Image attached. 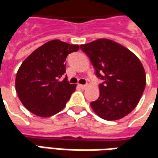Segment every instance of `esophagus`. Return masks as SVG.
I'll use <instances>...</instances> for the list:
<instances>
[{
    "mask_svg": "<svg viewBox=\"0 0 158 158\" xmlns=\"http://www.w3.org/2000/svg\"><path fill=\"white\" fill-rule=\"evenodd\" d=\"M79 86L81 88V89H85L86 88V85H79Z\"/></svg>",
    "mask_w": 158,
    "mask_h": 158,
    "instance_id": "esophagus-1",
    "label": "esophagus"
}]
</instances>
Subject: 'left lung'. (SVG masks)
I'll return each mask as SVG.
<instances>
[{"label":"left lung","instance_id":"left-lung-1","mask_svg":"<svg viewBox=\"0 0 158 158\" xmlns=\"http://www.w3.org/2000/svg\"><path fill=\"white\" fill-rule=\"evenodd\" d=\"M92 64L99 84V98L90 102L95 113L115 121L132 112L145 88L143 65L134 54L109 39L80 45Z\"/></svg>","mask_w":158,"mask_h":158}]
</instances>
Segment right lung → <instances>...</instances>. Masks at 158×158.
<instances>
[{
  "label": "right lung",
  "instance_id": "add662e5",
  "mask_svg": "<svg viewBox=\"0 0 158 158\" xmlns=\"http://www.w3.org/2000/svg\"><path fill=\"white\" fill-rule=\"evenodd\" d=\"M79 45L52 40L42 45L21 64L15 79L16 91L27 110L41 117H48L66 106L75 85L68 82L65 60Z\"/></svg>",
  "mask_w": 158,
  "mask_h": 158
}]
</instances>
